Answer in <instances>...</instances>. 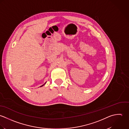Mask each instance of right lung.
<instances>
[{"instance_id":"right-lung-1","label":"right lung","mask_w":129,"mask_h":129,"mask_svg":"<svg viewBox=\"0 0 129 129\" xmlns=\"http://www.w3.org/2000/svg\"><path fill=\"white\" fill-rule=\"evenodd\" d=\"M44 84H43V85H42V86H40V87H42V86H43V85H44Z\"/></svg>"}]
</instances>
